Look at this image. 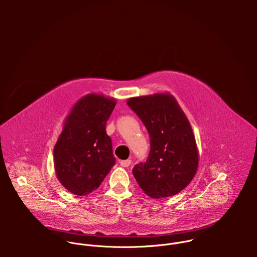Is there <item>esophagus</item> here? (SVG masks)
Wrapping results in <instances>:
<instances>
[{
    "mask_svg": "<svg viewBox=\"0 0 257 257\" xmlns=\"http://www.w3.org/2000/svg\"><path fill=\"white\" fill-rule=\"evenodd\" d=\"M132 163V160L131 159H126V160H121L119 162V164L122 166V167H128Z\"/></svg>",
    "mask_w": 257,
    "mask_h": 257,
    "instance_id": "1",
    "label": "esophagus"
}]
</instances>
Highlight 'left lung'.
I'll return each mask as SVG.
<instances>
[{
  "mask_svg": "<svg viewBox=\"0 0 257 257\" xmlns=\"http://www.w3.org/2000/svg\"><path fill=\"white\" fill-rule=\"evenodd\" d=\"M126 104L143 120L150 137L147 161L133 169L136 180L153 199L176 195L192 181L199 165L188 117L168 92L133 97Z\"/></svg>",
  "mask_w": 257,
  "mask_h": 257,
  "instance_id": "8db88e82",
  "label": "left lung"
}]
</instances>
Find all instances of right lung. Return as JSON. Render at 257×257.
Instances as JSON below:
<instances>
[{
  "instance_id": "add662e5",
  "label": "right lung",
  "mask_w": 257,
  "mask_h": 257,
  "mask_svg": "<svg viewBox=\"0 0 257 257\" xmlns=\"http://www.w3.org/2000/svg\"><path fill=\"white\" fill-rule=\"evenodd\" d=\"M116 100L90 93L74 104L63 122L53 149L55 174L59 182L76 196L96 190L115 159L106 122Z\"/></svg>"
}]
</instances>
